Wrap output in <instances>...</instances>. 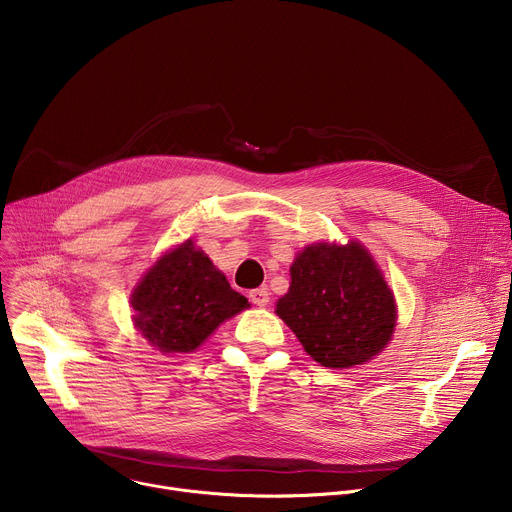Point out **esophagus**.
<instances>
[{"instance_id":"esophagus-1","label":"esophagus","mask_w":512,"mask_h":512,"mask_svg":"<svg viewBox=\"0 0 512 512\" xmlns=\"http://www.w3.org/2000/svg\"><path fill=\"white\" fill-rule=\"evenodd\" d=\"M249 300L259 306V308H265L269 304V291L267 287H257L253 291H249Z\"/></svg>"}]
</instances>
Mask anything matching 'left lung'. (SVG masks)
I'll return each mask as SVG.
<instances>
[{"label": "left lung", "mask_w": 512, "mask_h": 512, "mask_svg": "<svg viewBox=\"0 0 512 512\" xmlns=\"http://www.w3.org/2000/svg\"><path fill=\"white\" fill-rule=\"evenodd\" d=\"M289 275L275 314L322 367L350 369L389 344L397 324L393 291L358 241L308 245Z\"/></svg>", "instance_id": "obj_1"}]
</instances>
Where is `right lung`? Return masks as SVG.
<instances>
[{"label": "right lung", "instance_id": "add662e5", "mask_svg": "<svg viewBox=\"0 0 512 512\" xmlns=\"http://www.w3.org/2000/svg\"><path fill=\"white\" fill-rule=\"evenodd\" d=\"M131 308L143 338L174 354L194 352L249 302L188 239L143 275L131 294Z\"/></svg>", "mask_w": 512, "mask_h": 512}]
</instances>
